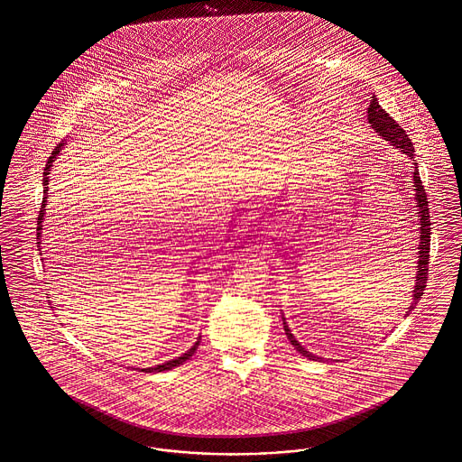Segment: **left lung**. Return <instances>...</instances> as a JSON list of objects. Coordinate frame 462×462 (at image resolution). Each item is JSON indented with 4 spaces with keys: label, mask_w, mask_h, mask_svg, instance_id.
Wrapping results in <instances>:
<instances>
[{
    "label": "left lung",
    "mask_w": 462,
    "mask_h": 462,
    "mask_svg": "<svg viewBox=\"0 0 462 462\" xmlns=\"http://www.w3.org/2000/svg\"><path fill=\"white\" fill-rule=\"evenodd\" d=\"M367 120H369V125L371 128L376 130V134L381 135L384 141H388L392 146H395L399 152H402L406 157H410L413 161V169H411V176H413V190H415V205H417V218H419V259H417V275H415V288H413V298H411V305L408 307V312L406 316H410V312L415 309V305L419 303L423 290H425V284H427V272H429V247H430V217H429V205H427V194H425V189L421 185V180H420L419 168H417V162H415V148H413V143L411 139L408 137L406 130H402L399 124L379 106L378 98L373 97L371 104H369V109H367ZM282 321H284V332L290 338V342L293 344L294 349L307 356L309 360H316V362H321L323 358L312 355L310 351H307L298 340L296 337L291 334L288 323H286V318L282 314Z\"/></svg>",
    "instance_id": "obj_1"
}]
</instances>
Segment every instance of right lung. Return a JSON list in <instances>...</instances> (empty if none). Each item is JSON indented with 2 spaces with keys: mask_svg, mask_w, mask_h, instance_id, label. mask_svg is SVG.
Masks as SVG:
<instances>
[{
  "mask_svg": "<svg viewBox=\"0 0 462 462\" xmlns=\"http://www.w3.org/2000/svg\"><path fill=\"white\" fill-rule=\"evenodd\" d=\"M67 143L65 141H61L54 150H52V153H51V157L47 159V164H45V169H43V198H42V208H41V215H39V227H37V231H39V236H37V240H39V247H41V236H42V222L43 218H45V203H47V192H49V171L52 169V162L58 159V155H60V152L63 150V146H65ZM41 255H42V251H41ZM198 346H199V338L194 342V346L187 351V353H183L181 356H176V358H172V360H169V362H164V364H161V365H155V367H148V369H141L143 373H162V371H171V369H174V367H178V365H183L196 351H198Z\"/></svg>",
  "mask_w": 462,
  "mask_h": 462,
  "instance_id": "obj_1",
  "label": "right lung"
}]
</instances>
